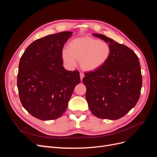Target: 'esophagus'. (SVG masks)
I'll return each instance as SVG.
<instances>
[{"instance_id": "1", "label": "esophagus", "mask_w": 157, "mask_h": 157, "mask_svg": "<svg viewBox=\"0 0 157 157\" xmlns=\"http://www.w3.org/2000/svg\"><path fill=\"white\" fill-rule=\"evenodd\" d=\"M84 75L82 73H80V80H82V78H84Z\"/></svg>"}]
</instances>
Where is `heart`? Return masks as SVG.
Wrapping results in <instances>:
<instances>
[{"instance_id": "b5f03b06", "label": "heart", "mask_w": 157, "mask_h": 157, "mask_svg": "<svg viewBox=\"0 0 157 157\" xmlns=\"http://www.w3.org/2000/svg\"><path fill=\"white\" fill-rule=\"evenodd\" d=\"M111 47L107 42L91 37H80L71 40L68 49L64 48L61 57L65 65L69 69L77 65L86 71H92L101 67L111 56Z\"/></svg>"}]
</instances>
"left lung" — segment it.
I'll list each match as a JSON object with an SVG mask.
<instances>
[{
    "label": "left lung",
    "mask_w": 157,
    "mask_h": 157,
    "mask_svg": "<svg viewBox=\"0 0 157 157\" xmlns=\"http://www.w3.org/2000/svg\"><path fill=\"white\" fill-rule=\"evenodd\" d=\"M94 36L110 46L111 56L101 67L85 73L86 98L90 111L102 119L117 120L140 99L142 76L138 57L126 46L101 34Z\"/></svg>",
    "instance_id": "1"
}]
</instances>
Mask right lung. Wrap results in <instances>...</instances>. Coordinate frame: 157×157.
I'll use <instances>...</instances> for the list:
<instances>
[{
  "label": "right lung",
  "mask_w": 157,
  "mask_h": 157,
  "mask_svg": "<svg viewBox=\"0 0 157 157\" xmlns=\"http://www.w3.org/2000/svg\"><path fill=\"white\" fill-rule=\"evenodd\" d=\"M73 32L63 31L37 39L27 47L19 63L17 88L23 107L42 121L60 117L74 88L80 82L77 70H66L61 52Z\"/></svg>",
  "instance_id": "add662e5"
}]
</instances>
